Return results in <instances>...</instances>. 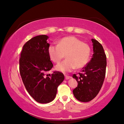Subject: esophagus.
Returning a JSON list of instances; mask_svg holds the SVG:
<instances>
[{"label": "esophagus", "instance_id": "esophagus-1", "mask_svg": "<svg viewBox=\"0 0 124 124\" xmlns=\"http://www.w3.org/2000/svg\"><path fill=\"white\" fill-rule=\"evenodd\" d=\"M70 78V76H68V75H65V79H66V80H68Z\"/></svg>", "mask_w": 124, "mask_h": 124}]
</instances>
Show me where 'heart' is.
Here are the masks:
<instances>
[{
  "label": "heart",
  "instance_id": "1",
  "mask_svg": "<svg viewBox=\"0 0 124 124\" xmlns=\"http://www.w3.org/2000/svg\"><path fill=\"white\" fill-rule=\"evenodd\" d=\"M47 51L50 59L55 63H60L66 54L67 59L56 67V70L63 73L85 66L91 55L90 46L73 36L63 38L57 45H50Z\"/></svg>",
  "mask_w": 124,
  "mask_h": 124
}]
</instances>
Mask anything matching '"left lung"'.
<instances>
[{"mask_svg":"<svg viewBox=\"0 0 124 124\" xmlns=\"http://www.w3.org/2000/svg\"><path fill=\"white\" fill-rule=\"evenodd\" d=\"M93 54L79 76L74 74L78 86L73 90L74 97L79 101L89 102L93 100L102 86L106 75L107 58L103 47L95 39H92Z\"/></svg>","mask_w":124,"mask_h":124,"instance_id":"1","label":"left lung"}]
</instances>
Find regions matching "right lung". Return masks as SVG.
I'll return each mask as SVG.
<instances>
[{
  "label": "right lung",
  "mask_w": 124,
  "mask_h": 124,
  "mask_svg": "<svg viewBox=\"0 0 124 124\" xmlns=\"http://www.w3.org/2000/svg\"><path fill=\"white\" fill-rule=\"evenodd\" d=\"M48 38L46 35H38L27 41L19 60L20 73L24 86L29 95L40 103L54 100L57 87L64 79L61 72L47 73L54 66L48 54Z\"/></svg>",
  "instance_id": "add662e5"
}]
</instances>
